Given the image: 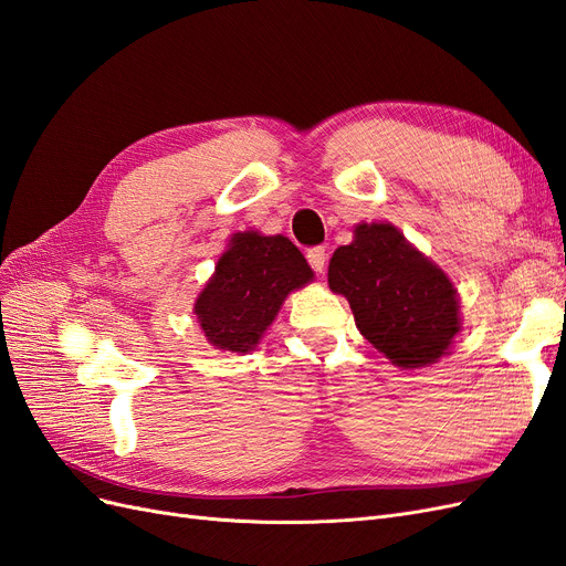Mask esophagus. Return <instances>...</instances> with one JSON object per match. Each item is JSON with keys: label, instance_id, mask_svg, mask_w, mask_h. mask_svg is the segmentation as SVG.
<instances>
[{"label": "esophagus", "instance_id": "34e87169", "mask_svg": "<svg viewBox=\"0 0 566 566\" xmlns=\"http://www.w3.org/2000/svg\"><path fill=\"white\" fill-rule=\"evenodd\" d=\"M306 262H310V266L316 271V273H323L325 269V262H328V252H325V248H310V252H306Z\"/></svg>", "mask_w": 566, "mask_h": 566}]
</instances>
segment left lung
Here are the masks:
<instances>
[{
  "label": "left lung",
  "instance_id": "obj_1",
  "mask_svg": "<svg viewBox=\"0 0 566 566\" xmlns=\"http://www.w3.org/2000/svg\"><path fill=\"white\" fill-rule=\"evenodd\" d=\"M354 233V243L333 252L331 290L349 300L356 328L391 364H434L460 331L447 273L389 224H358Z\"/></svg>",
  "mask_w": 566,
  "mask_h": 566
}]
</instances>
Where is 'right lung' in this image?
Listing matches in <instances>:
<instances>
[{
	"label": "right lung",
	"mask_w": 566,
	"mask_h": 566,
	"mask_svg": "<svg viewBox=\"0 0 566 566\" xmlns=\"http://www.w3.org/2000/svg\"><path fill=\"white\" fill-rule=\"evenodd\" d=\"M310 279L304 254L285 235L235 233L196 302L205 337L217 349L250 352L290 290Z\"/></svg>",
	"instance_id": "right-lung-1"
}]
</instances>
